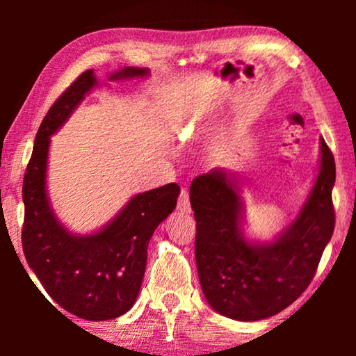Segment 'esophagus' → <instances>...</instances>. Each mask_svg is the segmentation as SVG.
Here are the masks:
<instances>
[{"mask_svg":"<svg viewBox=\"0 0 356 356\" xmlns=\"http://www.w3.org/2000/svg\"><path fill=\"white\" fill-rule=\"evenodd\" d=\"M177 209H179V212H182V213H190L191 212L190 195H188V190H186V188L180 190L179 201H177Z\"/></svg>","mask_w":356,"mask_h":356,"instance_id":"esophagus-1","label":"esophagus"}]
</instances>
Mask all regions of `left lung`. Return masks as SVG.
Listing matches in <instances>:
<instances>
[{
	"instance_id": "left-lung-1",
	"label": "left lung",
	"mask_w": 356,
	"mask_h": 356,
	"mask_svg": "<svg viewBox=\"0 0 356 356\" xmlns=\"http://www.w3.org/2000/svg\"><path fill=\"white\" fill-rule=\"evenodd\" d=\"M334 156L322 138L312 190L297 218L268 243H251L243 237L238 177L213 170L193 180L197 275L218 314L242 322L262 321L286 309L306 291L334 231Z\"/></svg>"
}]
</instances>
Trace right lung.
<instances>
[{
  "mask_svg": "<svg viewBox=\"0 0 356 356\" xmlns=\"http://www.w3.org/2000/svg\"><path fill=\"white\" fill-rule=\"evenodd\" d=\"M147 75V69L124 67L110 80ZM94 86V70L83 72L42 120L23 179L22 245L29 268L53 301L70 314L99 322L122 316L134 306L146 272L149 240L176 209L180 188L172 182L140 193L105 227L89 236H75L61 225L45 186L50 136Z\"/></svg>",
  "mask_w": 356,
  "mask_h": 356,
  "instance_id": "obj_1",
  "label": "right lung"
}]
</instances>
